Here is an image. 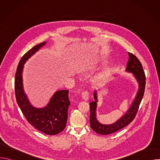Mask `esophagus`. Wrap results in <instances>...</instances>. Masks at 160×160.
Listing matches in <instances>:
<instances>
[{"instance_id": "1", "label": "esophagus", "mask_w": 160, "mask_h": 160, "mask_svg": "<svg viewBox=\"0 0 160 160\" xmlns=\"http://www.w3.org/2000/svg\"><path fill=\"white\" fill-rule=\"evenodd\" d=\"M88 97H89V93L87 90L83 91V92L82 93V98L84 101H87L88 99Z\"/></svg>"}]
</instances>
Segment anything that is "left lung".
I'll use <instances>...</instances> for the list:
<instances>
[{
	"mask_svg": "<svg viewBox=\"0 0 160 160\" xmlns=\"http://www.w3.org/2000/svg\"><path fill=\"white\" fill-rule=\"evenodd\" d=\"M129 59L127 64L126 70L133 73L137 80L139 82V88L136 98L132 104L131 107L121 118L111 125L101 124L96 119V109L97 108V94L94 91V101L90 102V127L94 132L101 135H108L115 133L124 128L130 123L135 118L138 111L139 105L144 96L146 86V75L143 70V67L139 60L134 54L128 52Z\"/></svg>",
	"mask_w": 160,
	"mask_h": 160,
	"instance_id": "1",
	"label": "left lung"
}]
</instances>
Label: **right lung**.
Wrapping results in <instances>:
<instances>
[{
    "mask_svg": "<svg viewBox=\"0 0 160 160\" xmlns=\"http://www.w3.org/2000/svg\"><path fill=\"white\" fill-rule=\"evenodd\" d=\"M45 43V42L35 45L21 58L15 74L14 89L16 102L28 123L41 132L52 135L60 133L66 127L68 109L70 104L68 98L69 90L57 91L48 106L37 109L29 102L22 88V82L23 64Z\"/></svg>",
    "mask_w": 160,
    "mask_h": 160,
    "instance_id": "obj_1",
    "label": "right lung"
}]
</instances>
